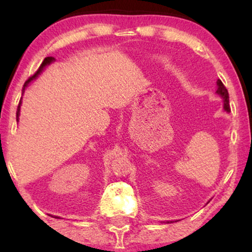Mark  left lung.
<instances>
[{
	"label": "left lung",
	"mask_w": 252,
	"mask_h": 252,
	"mask_svg": "<svg viewBox=\"0 0 252 252\" xmlns=\"http://www.w3.org/2000/svg\"><path fill=\"white\" fill-rule=\"evenodd\" d=\"M217 85H218V89H217V93L221 96L223 98V108H225L226 111H230V106H229V95H228V91H227V88L225 87V85L222 84L221 80H218L217 81Z\"/></svg>",
	"instance_id": "1"
}]
</instances>
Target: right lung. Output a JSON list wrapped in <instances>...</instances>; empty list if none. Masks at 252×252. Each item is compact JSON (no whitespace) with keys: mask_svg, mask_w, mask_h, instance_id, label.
Instances as JSON below:
<instances>
[{"mask_svg":"<svg viewBox=\"0 0 252 252\" xmlns=\"http://www.w3.org/2000/svg\"><path fill=\"white\" fill-rule=\"evenodd\" d=\"M55 61V58L54 57H46L43 60V62L42 63H41V65H40V67L37 68V71L35 72V73H34L32 77H30L29 79H27V80L25 81V84H24V88L23 89H25V87L27 85H29V82H31L33 80V79H35L37 75H39L41 72H42V70H43V67L46 66V65H48V64H50L51 62H54ZM20 103H22V99H20L19 101V104H18V108H17V119H18V117H19V111H20Z\"/></svg>","mask_w":252,"mask_h":252,"instance_id":"1","label":"right lung"}]
</instances>
